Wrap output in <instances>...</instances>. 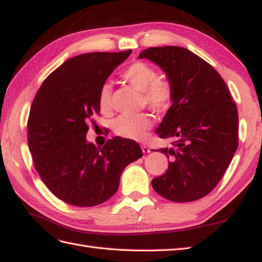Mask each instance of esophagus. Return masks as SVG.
I'll use <instances>...</instances> for the list:
<instances>
[{"instance_id": "1", "label": "esophagus", "mask_w": 262, "mask_h": 262, "mask_svg": "<svg viewBox=\"0 0 262 262\" xmlns=\"http://www.w3.org/2000/svg\"><path fill=\"white\" fill-rule=\"evenodd\" d=\"M141 150H142V152H145V154H148V152L150 151L149 147H147L146 145H141Z\"/></svg>"}]
</instances>
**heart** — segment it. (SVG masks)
<instances>
[{"label": "heart", "mask_w": 262, "mask_h": 262, "mask_svg": "<svg viewBox=\"0 0 262 262\" xmlns=\"http://www.w3.org/2000/svg\"><path fill=\"white\" fill-rule=\"evenodd\" d=\"M122 80L142 93V103L157 114L165 113L173 102L174 90L166 78L159 77L154 67L145 61H135L122 71ZM98 102L105 114L113 110V88L103 83L98 93ZM152 126V118L148 113L137 115H122L114 123V132L118 137L130 140H144Z\"/></svg>", "instance_id": "obj_1"}]
</instances>
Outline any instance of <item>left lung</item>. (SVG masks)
<instances>
[{
    "label": "left lung",
    "instance_id": "obj_1",
    "mask_svg": "<svg viewBox=\"0 0 262 262\" xmlns=\"http://www.w3.org/2000/svg\"><path fill=\"white\" fill-rule=\"evenodd\" d=\"M157 63L173 85V103L157 129L170 148L164 174L152 188L172 202H192L219 184L238 147V113L224 78L209 62L180 47L148 48L139 56Z\"/></svg>",
    "mask_w": 262,
    "mask_h": 262
}]
</instances>
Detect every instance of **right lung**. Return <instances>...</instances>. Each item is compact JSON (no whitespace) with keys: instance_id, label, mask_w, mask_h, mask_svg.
<instances>
[{"instance_id":"obj_1","label":"right lung","mask_w":262,"mask_h":262,"mask_svg":"<svg viewBox=\"0 0 262 262\" xmlns=\"http://www.w3.org/2000/svg\"><path fill=\"white\" fill-rule=\"evenodd\" d=\"M90 52L54 70L34 97L27 141L34 166L54 196L75 206H95L115 194L123 170L142 156L138 142L114 137L102 148L86 142L98 93L112 72L130 56Z\"/></svg>"}]
</instances>
